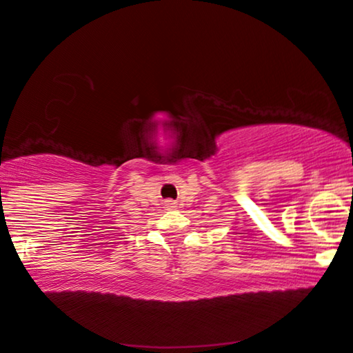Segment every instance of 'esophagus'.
<instances>
[{
    "label": "esophagus",
    "instance_id": "1",
    "mask_svg": "<svg viewBox=\"0 0 353 353\" xmlns=\"http://www.w3.org/2000/svg\"><path fill=\"white\" fill-rule=\"evenodd\" d=\"M168 203H170V204H171V207H174V205H172V203H171V201H168Z\"/></svg>",
    "mask_w": 353,
    "mask_h": 353
}]
</instances>
